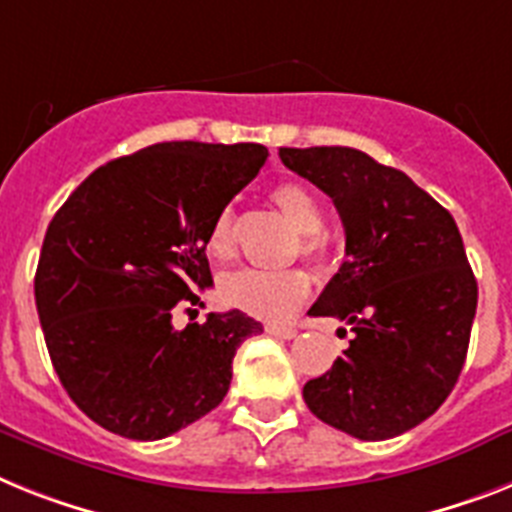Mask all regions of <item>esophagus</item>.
I'll return each mask as SVG.
<instances>
[{"label":"esophagus","mask_w":512,"mask_h":512,"mask_svg":"<svg viewBox=\"0 0 512 512\" xmlns=\"http://www.w3.org/2000/svg\"><path fill=\"white\" fill-rule=\"evenodd\" d=\"M268 333L276 338H283V341H291L296 338V328H286V325H268Z\"/></svg>","instance_id":"34e87169"}]
</instances>
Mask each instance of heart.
I'll use <instances>...</instances> for the list:
<instances>
[{"instance_id": "b5f03b06", "label": "heart", "mask_w": 512, "mask_h": 512, "mask_svg": "<svg viewBox=\"0 0 512 512\" xmlns=\"http://www.w3.org/2000/svg\"><path fill=\"white\" fill-rule=\"evenodd\" d=\"M273 203L278 205L286 221L294 226L299 239V252L304 257H322L320 231L325 229V210L320 200L299 182H283L273 190ZM208 255L226 263L239 249V231L236 216L231 208H223L210 223L208 239H205ZM312 291V278L304 270H283V273H263V270H239L229 273L218 286V294L229 307L242 309L247 315L260 317L268 322H281L302 307L304 299Z\"/></svg>"}]
</instances>
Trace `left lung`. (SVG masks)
<instances>
[{
	"instance_id": "8db88e82",
	"label": "left lung",
	"mask_w": 512,
	"mask_h": 512,
	"mask_svg": "<svg viewBox=\"0 0 512 512\" xmlns=\"http://www.w3.org/2000/svg\"><path fill=\"white\" fill-rule=\"evenodd\" d=\"M278 156L336 203L346 229V263L309 315L338 317L354 338L304 385V403L359 440L403 435L440 409L466 362L479 289L461 231L435 197L362 150Z\"/></svg>"
}]
</instances>
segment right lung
<instances>
[{"label":"right lung","mask_w":512,"mask_h":512,"mask_svg":"<svg viewBox=\"0 0 512 512\" xmlns=\"http://www.w3.org/2000/svg\"><path fill=\"white\" fill-rule=\"evenodd\" d=\"M257 143H158L96 169L51 218L36 309L59 382L114 435L161 440L213 411L263 325L239 309L176 330L213 286L210 223L263 169Z\"/></svg>","instance_id":"obj_1"}]
</instances>
